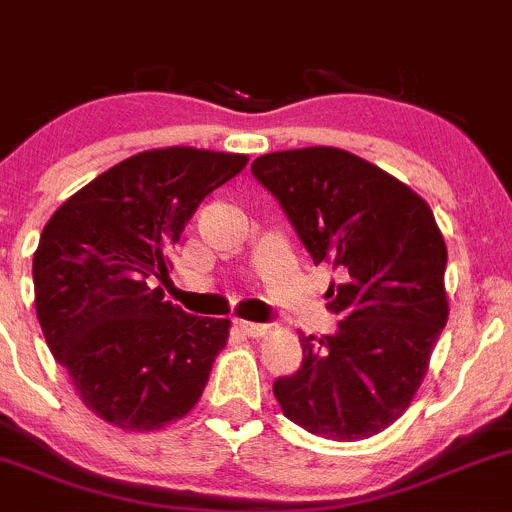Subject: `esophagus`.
Listing matches in <instances>:
<instances>
[{
	"instance_id": "34e87169",
	"label": "esophagus",
	"mask_w": 512,
	"mask_h": 512,
	"mask_svg": "<svg viewBox=\"0 0 512 512\" xmlns=\"http://www.w3.org/2000/svg\"><path fill=\"white\" fill-rule=\"evenodd\" d=\"M236 328L241 330V333L244 335H249V337H263L268 333V325H261V323H249V320H236Z\"/></svg>"
}]
</instances>
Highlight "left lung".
Returning <instances> with one entry per match:
<instances>
[{
    "label": "left lung",
    "instance_id": "left-lung-1",
    "mask_svg": "<svg viewBox=\"0 0 512 512\" xmlns=\"http://www.w3.org/2000/svg\"><path fill=\"white\" fill-rule=\"evenodd\" d=\"M251 172L283 207L315 266L337 271L335 335H300L303 365L278 377L283 414L315 436L370 439L412 404L449 320L446 244L429 204L372 162L303 147L261 155Z\"/></svg>",
    "mask_w": 512,
    "mask_h": 512
}]
</instances>
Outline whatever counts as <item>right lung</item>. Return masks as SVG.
Returning <instances> with one entry per match:
<instances>
[{"label":"right lung","mask_w":512,"mask_h":512,"mask_svg":"<svg viewBox=\"0 0 512 512\" xmlns=\"http://www.w3.org/2000/svg\"><path fill=\"white\" fill-rule=\"evenodd\" d=\"M249 157L162 147L128 157L68 197L34 254V303L46 345L93 414L155 431L194 409L229 320L197 318L152 283L207 194Z\"/></svg>","instance_id":"add662e5"}]
</instances>
